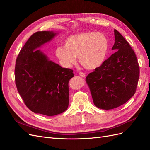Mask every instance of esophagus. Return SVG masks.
Returning <instances> with one entry per match:
<instances>
[{"instance_id":"obj_1","label":"esophagus","mask_w":150,"mask_h":150,"mask_svg":"<svg viewBox=\"0 0 150 150\" xmlns=\"http://www.w3.org/2000/svg\"><path fill=\"white\" fill-rule=\"evenodd\" d=\"M79 74L81 76V77H83V78H84V77H85V74L84 72H79Z\"/></svg>"}]
</instances>
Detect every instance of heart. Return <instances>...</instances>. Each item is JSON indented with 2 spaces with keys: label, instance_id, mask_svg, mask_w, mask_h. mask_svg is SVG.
<instances>
[{
  "label": "heart",
  "instance_id": "b5f03b06",
  "mask_svg": "<svg viewBox=\"0 0 150 150\" xmlns=\"http://www.w3.org/2000/svg\"><path fill=\"white\" fill-rule=\"evenodd\" d=\"M64 46L56 48L55 54L64 67H71L76 57L83 66L94 69L101 65L106 57L108 39L103 33L84 32L72 35L65 40Z\"/></svg>",
  "mask_w": 150,
  "mask_h": 150
}]
</instances>
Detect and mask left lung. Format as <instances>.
Segmentation results:
<instances>
[{
  "instance_id": "left-lung-1",
  "label": "left lung",
  "mask_w": 150,
  "mask_h": 150,
  "mask_svg": "<svg viewBox=\"0 0 150 150\" xmlns=\"http://www.w3.org/2000/svg\"><path fill=\"white\" fill-rule=\"evenodd\" d=\"M114 32L112 50L116 52L86 78L95 105L105 110L126 103L136 93L139 77L134 51L118 31Z\"/></svg>"
}]
</instances>
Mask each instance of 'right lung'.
Returning <instances> with one entry per match:
<instances>
[{"label": "right lung", "instance_id": "1", "mask_svg": "<svg viewBox=\"0 0 150 150\" xmlns=\"http://www.w3.org/2000/svg\"><path fill=\"white\" fill-rule=\"evenodd\" d=\"M56 33L39 31L25 44L16 60L14 78L18 92L30 111L46 116L64 112L69 105V80L73 71L62 68L37 48Z\"/></svg>", "mask_w": 150, "mask_h": 150}]
</instances>
